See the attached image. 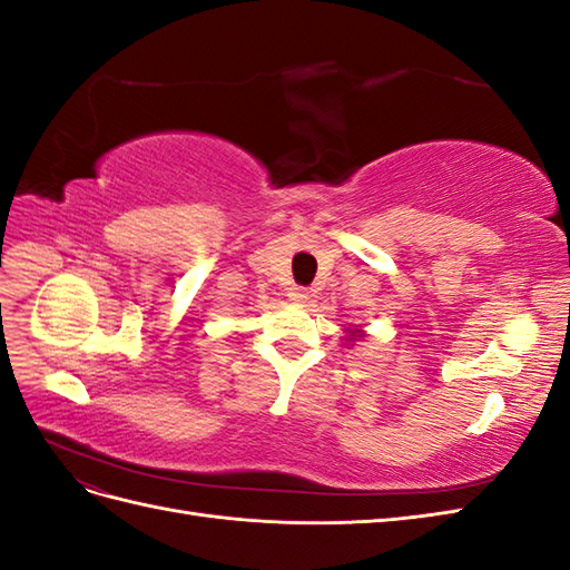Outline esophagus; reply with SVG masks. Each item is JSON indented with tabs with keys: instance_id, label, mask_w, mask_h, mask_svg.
Returning a JSON list of instances; mask_svg holds the SVG:
<instances>
[{
	"instance_id": "esophagus-1",
	"label": "esophagus",
	"mask_w": 570,
	"mask_h": 570,
	"mask_svg": "<svg viewBox=\"0 0 570 570\" xmlns=\"http://www.w3.org/2000/svg\"><path fill=\"white\" fill-rule=\"evenodd\" d=\"M287 297H289L292 302H306V299H308V289L302 287V285H292V287L287 289Z\"/></svg>"
}]
</instances>
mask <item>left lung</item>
<instances>
[{
  "mask_svg": "<svg viewBox=\"0 0 570 570\" xmlns=\"http://www.w3.org/2000/svg\"><path fill=\"white\" fill-rule=\"evenodd\" d=\"M350 337H356V335H350Z\"/></svg>",
  "mask_w": 570,
  "mask_h": 570,
  "instance_id": "obj_1",
  "label": "left lung"
}]
</instances>
